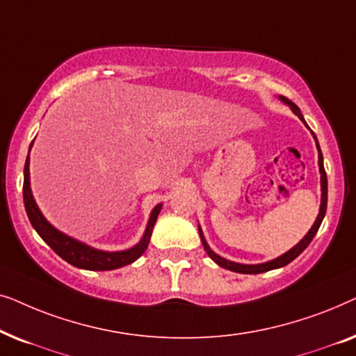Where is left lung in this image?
Wrapping results in <instances>:
<instances>
[{
	"instance_id": "left-lung-1",
	"label": "left lung",
	"mask_w": 356,
	"mask_h": 356,
	"mask_svg": "<svg viewBox=\"0 0 356 356\" xmlns=\"http://www.w3.org/2000/svg\"><path fill=\"white\" fill-rule=\"evenodd\" d=\"M282 100L285 102V104L290 105V108L293 110L295 115H298L300 120H303V115H301V111L298 106H296L293 102L285 99V97H282ZM305 121V120H303ZM306 124V123H305ZM314 134V133H313ZM316 139V136H314ZM316 144H318V139H316ZM318 150H319V170H321V189H323V197H321V209H319V216L316 218L314 225L311 227V230L308 232V235H306L303 240H301L298 245L295 248H291L289 252H285L284 256L277 257L274 261H269V262H264V264H256V266H246V264H238V262H232V261H227L220 257L218 254H216L211 248L207 246L206 240H204V235L201 232V228H199V235H201V241L204 245V250L207 251V254L211 259H213L217 262L218 266L223 267V269H228V270H233V272H238V274H262V272H267V270H272V269H279V267H284L286 264H290L291 261L295 259V257H298L301 252H303L306 248L311 241H313V238L316 233H318L321 223H323V218L325 216V209H327V177H325V170H324V163H323V154H321V149H319V144H318Z\"/></svg>"
}]
</instances>
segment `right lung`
<instances>
[{
  "label": "right lung",
  "instance_id": "add662e5",
  "mask_svg": "<svg viewBox=\"0 0 356 356\" xmlns=\"http://www.w3.org/2000/svg\"><path fill=\"white\" fill-rule=\"evenodd\" d=\"M32 147V144H31ZM24 206H26V212L29 220H31L32 227L35 228L38 235L42 236V240L56 252L61 259L70 262L71 266L79 267V269L87 270H113L118 267L128 266L131 262H134L138 257L144 254V251L147 250L150 235H152V228L157 222L159 212L162 209V204L155 206V209L150 213L147 228L145 233L138 245L131 250L118 251V252H105L99 250H92V248L82 245V243L72 240V238L63 235L61 232H58L56 228H53L50 223L45 220V217L42 216V212L38 211L35 201H33L32 191H31V179H29V155L24 165Z\"/></svg>",
  "mask_w": 356,
  "mask_h": 356
}]
</instances>
